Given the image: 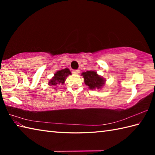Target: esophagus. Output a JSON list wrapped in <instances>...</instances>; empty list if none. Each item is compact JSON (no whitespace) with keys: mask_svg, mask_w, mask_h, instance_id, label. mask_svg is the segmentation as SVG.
Segmentation results:
<instances>
[{"mask_svg":"<svg viewBox=\"0 0 155 155\" xmlns=\"http://www.w3.org/2000/svg\"><path fill=\"white\" fill-rule=\"evenodd\" d=\"M72 73L73 74H78L80 72V71L79 70H73L72 71Z\"/></svg>","mask_w":155,"mask_h":155,"instance_id":"34e87169","label":"esophagus"}]
</instances>
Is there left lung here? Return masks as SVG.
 Here are the masks:
<instances>
[{
    "label": "left lung",
    "mask_w": 155,
    "mask_h": 155,
    "mask_svg": "<svg viewBox=\"0 0 155 155\" xmlns=\"http://www.w3.org/2000/svg\"><path fill=\"white\" fill-rule=\"evenodd\" d=\"M81 75L84 78V84L87 85L91 90H94L96 88L101 89L104 86L106 80L103 77L98 74L95 71L83 72H82Z\"/></svg>",
    "instance_id": "1"
}]
</instances>
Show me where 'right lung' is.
<instances>
[{"label": "right lung", "mask_w": 155, "mask_h": 155, "mask_svg": "<svg viewBox=\"0 0 155 155\" xmlns=\"http://www.w3.org/2000/svg\"><path fill=\"white\" fill-rule=\"evenodd\" d=\"M71 74V72L68 68L57 71L54 74V76L52 77L51 79L48 81V84L50 85V86L54 87V89L57 90L59 85L63 84L66 79H67V77Z\"/></svg>", "instance_id": "right-lung-1"}]
</instances>
